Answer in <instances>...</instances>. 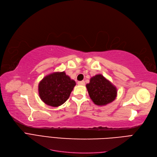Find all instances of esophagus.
Masks as SVG:
<instances>
[{
  "mask_svg": "<svg viewBox=\"0 0 157 157\" xmlns=\"http://www.w3.org/2000/svg\"><path fill=\"white\" fill-rule=\"evenodd\" d=\"M78 84L79 85H85V82L84 81H81V82H78Z\"/></svg>",
  "mask_w": 157,
  "mask_h": 157,
  "instance_id": "34e87169",
  "label": "esophagus"
}]
</instances>
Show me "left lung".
<instances>
[{"label":"left lung","instance_id":"obj_1","mask_svg":"<svg viewBox=\"0 0 157 157\" xmlns=\"http://www.w3.org/2000/svg\"><path fill=\"white\" fill-rule=\"evenodd\" d=\"M86 87L90 99L97 105H105L112 102L117 97V88L102 74H97L90 78Z\"/></svg>","mask_w":157,"mask_h":157}]
</instances>
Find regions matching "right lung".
<instances>
[{"label":"right lung","mask_w":157,"mask_h":157,"mask_svg":"<svg viewBox=\"0 0 157 157\" xmlns=\"http://www.w3.org/2000/svg\"><path fill=\"white\" fill-rule=\"evenodd\" d=\"M75 85V81L70 79L64 72H53L40 82V98L45 104L58 107L68 99Z\"/></svg>","instance_id":"right-lung-1"}]
</instances>
